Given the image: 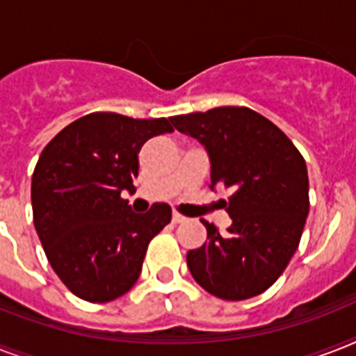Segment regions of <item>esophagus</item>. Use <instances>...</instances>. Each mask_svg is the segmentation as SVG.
Instances as JSON below:
<instances>
[{"label": "esophagus", "instance_id": "1", "mask_svg": "<svg viewBox=\"0 0 356 356\" xmlns=\"http://www.w3.org/2000/svg\"><path fill=\"white\" fill-rule=\"evenodd\" d=\"M172 222H173V223H183V222H186V218H184L183 214H179V212L173 211V214H172Z\"/></svg>", "mask_w": 356, "mask_h": 356}]
</instances>
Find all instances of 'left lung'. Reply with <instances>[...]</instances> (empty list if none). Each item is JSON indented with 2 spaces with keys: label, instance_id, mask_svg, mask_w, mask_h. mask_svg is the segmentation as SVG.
<instances>
[{
  "label": "left lung",
  "instance_id": "left-lung-1",
  "mask_svg": "<svg viewBox=\"0 0 356 356\" xmlns=\"http://www.w3.org/2000/svg\"><path fill=\"white\" fill-rule=\"evenodd\" d=\"M170 122L205 147L211 188H233L223 201L231 227L220 234L203 220L209 242L186 253L190 273L220 299L254 298L286 270L303 234L309 216L305 159L281 129L251 108L218 107Z\"/></svg>",
  "mask_w": 356,
  "mask_h": 356
}]
</instances>
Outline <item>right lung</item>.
Listing matches in <instances>:
<instances>
[{
  "label": "right lung",
  "instance_id": "obj_1",
  "mask_svg": "<svg viewBox=\"0 0 356 356\" xmlns=\"http://www.w3.org/2000/svg\"><path fill=\"white\" fill-rule=\"evenodd\" d=\"M164 133H173L166 118L92 113L42 151L31 183L35 229L51 268L77 298L107 303L129 292L149 240L172 220L166 203L136 214L122 200V192H134L140 147Z\"/></svg>",
  "mask_w": 356,
  "mask_h": 356
}]
</instances>
